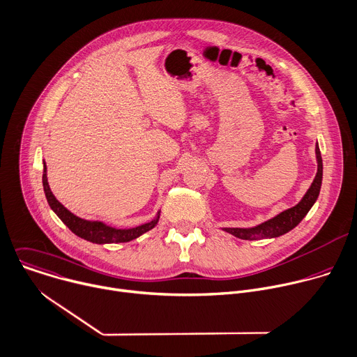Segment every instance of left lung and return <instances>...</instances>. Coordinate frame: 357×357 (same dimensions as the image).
<instances>
[{"mask_svg": "<svg viewBox=\"0 0 357 357\" xmlns=\"http://www.w3.org/2000/svg\"><path fill=\"white\" fill-rule=\"evenodd\" d=\"M315 155H317V163H318V169H317V174L314 181L311 183L310 188L307 190V192L304 194V197L301 198V201L294 205L293 208H289L286 211L280 212L278 215L256 225L252 228H222V231L243 239V241H259V239H271V238H278L284 234L290 232L291 229H294L308 213V211L312 208V205L315 204L319 191H321V185H322V158H321V151L318 144L315 145Z\"/></svg>", "mask_w": 357, "mask_h": 357, "instance_id": "obj_1", "label": "left lung"}]
</instances>
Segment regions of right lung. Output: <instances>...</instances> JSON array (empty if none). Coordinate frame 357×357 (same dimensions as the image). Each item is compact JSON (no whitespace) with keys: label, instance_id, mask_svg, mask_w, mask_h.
<instances>
[{"label":"right lung","instance_id":"1","mask_svg":"<svg viewBox=\"0 0 357 357\" xmlns=\"http://www.w3.org/2000/svg\"><path fill=\"white\" fill-rule=\"evenodd\" d=\"M43 190L46 199L49 202V206L53 209L56 215L61 220V222L82 239H86L89 242L97 243V245H105V243H122V242H129L140 235L146 234L148 231L153 229L160 218V211H158L156 217L146 224H142L135 228H115L111 225H107L102 221H89L84 218H80L75 215L73 212H70L61 202L57 201V198L53 195L49 183H47V167L46 163H43Z\"/></svg>","mask_w":357,"mask_h":357}]
</instances>
